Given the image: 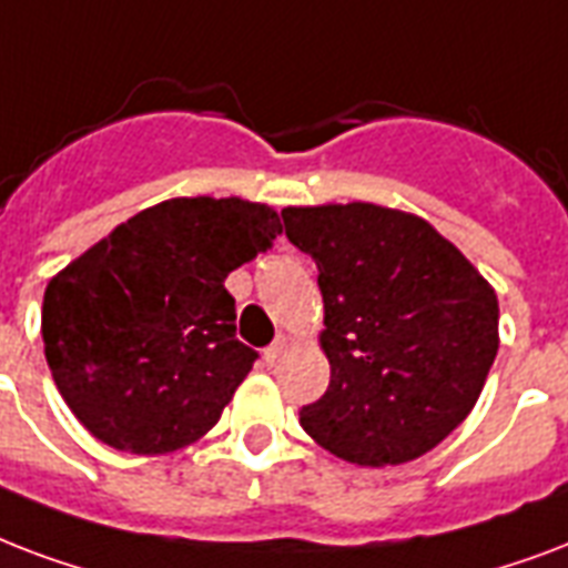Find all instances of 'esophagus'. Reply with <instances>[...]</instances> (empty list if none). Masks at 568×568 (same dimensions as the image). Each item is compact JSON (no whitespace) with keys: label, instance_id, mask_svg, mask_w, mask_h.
I'll use <instances>...</instances> for the list:
<instances>
[{"label":"esophagus","instance_id":"1","mask_svg":"<svg viewBox=\"0 0 568 568\" xmlns=\"http://www.w3.org/2000/svg\"><path fill=\"white\" fill-rule=\"evenodd\" d=\"M284 349H287V337H275V341L263 349V362L272 367V364L278 362L281 355H284Z\"/></svg>","mask_w":568,"mask_h":568}]
</instances>
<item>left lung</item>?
<instances>
[{"label": "left lung", "instance_id": "1", "mask_svg": "<svg viewBox=\"0 0 568 568\" xmlns=\"http://www.w3.org/2000/svg\"><path fill=\"white\" fill-rule=\"evenodd\" d=\"M314 257L332 379L298 424L346 463H412L463 424L498 355V296L433 224L376 204L281 210Z\"/></svg>", "mask_w": 568, "mask_h": 568}]
</instances>
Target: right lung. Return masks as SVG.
I'll return each mask as SVG.
<instances>
[{"mask_svg": "<svg viewBox=\"0 0 568 568\" xmlns=\"http://www.w3.org/2000/svg\"><path fill=\"white\" fill-rule=\"evenodd\" d=\"M278 234L266 204L171 197L61 270L43 293V355L79 424L126 453L210 433L257 362L224 278Z\"/></svg>", "mask_w": 568, "mask_h": 568, "instance_id": "1", "label": "right lung"}]
</instances>
